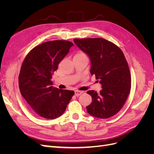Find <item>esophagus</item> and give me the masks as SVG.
Listing matches in <instances>:
<instances>
[{"instance_id":"esophagus-1","label":"esophagus","mask_w":154,"mask_h":154,"mask_svg":"<svg viewBox=\"0 0 154 154\" xmlns=\"http://www.w3.org/2000/svg\"><path fill=\"white\" fill-rule=\"evenodd\" d=\"M82 93H83V92L80 91H74V94H75V96H76L81 95Z\"/></svg>"}]
</instances>
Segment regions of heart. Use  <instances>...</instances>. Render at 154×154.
<instances>
[{"mask_svg": "<svg viewBox=\"0 0 154 154\" xmlns=\"http://www.w3.org/2000/svg\"><path fill=\"white\" fill-rule=\"evenodd\" d=\"M79 57H87L86 54L82 52V51H78L76 53V54L74 56V58H79Z\"/></svg>", "mask_w": 154, "mask_h": 154, "instance_id": "1", "label": "heart"}]
</instances>
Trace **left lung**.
Instances as JSON below:
<instances>
[{"label": "left lung", "mask_w": 154, "mask_h": 154, "mask_svg": "<svg viewBox=\"0 0 154 154\" xmlns=\"http://www.w3.org/2000/svg\"><path fill=\"white\" fill-rule=\"evenodd\" d=\"M74 42L89 57L90 72L100 81L99 93L88 91L92 103L87 112L97 118L106 119L122 109L131 88V76L124 54L118 46L101 38L74 39Z\"/></svg>", "instance_id": "obj_1"}]
</instances>
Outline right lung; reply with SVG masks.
I'll return each instance as SVG.
<instances>
[{
	"label": "right lung",
	"instance_id": "add662e5",
	"mask_svg": "<svg viewBox=\"0 0 154 154\" xmlns=\"http://www.w3.org/2000/svg\"><path fill=\"white\" fill-rule=\"evenodd\" d=\"M72 45L66 40L46 42L31 49L22 64L18 76L20 93L40 117L54 119L62 116L74 94L73 91L53 87L51 81Z\"/></svg>",
	"mask_w": 154,
	"mask_h": 154
}]
</instances>
